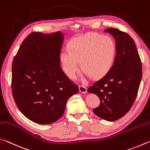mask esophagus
<instances>
[{"instance_id":"esophagus-1","label":"esophagus","mask_w":150,"mask_h":150,"mask_svg":"<svg viewBox=\"0 0 150 150\" xmlns=\"http://www.w3.org/2000/svg\"><path fill=\"white\" fill-rule=\"evenodd\" d=\"M79 90H80V93H86V92H87V88L83 85H80L79 86Z\"/></svg>"}]
</instances>
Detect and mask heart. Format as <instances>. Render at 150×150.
<instances>
[{"mask_svg":"<svg viewBox=\"0 0 150 150\" xmlns=\"http://www.w3.org/2000/svg\"><path fill=\"white\" fill-rule=\"evenodd\" d=\"M69 47H65L60 52V60L64 72L73 78L82 67L88 76L101 78L112 67L116 44L109 35L97 33H88L73 39Z\"/></svg>","mask_w":150,"mask_h":150,"instance_id":"heart-1","label":"heart"}]
</instances>
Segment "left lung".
Instances as JSON below:
<instances>
[{
    "mask_svg": "<svg viewBox=\"0 0 150 150\" xmlns=\"http://www.w3.org/2000/svg\"><path fill=\"white\" fill-rule=\"evenodd\" d=\"M105 31L114 37L116 56L112 67L104 76L88 89L100 99L93 111L108 121L120 119L129 111L137 96L142 76V62L134 41L127 33L116 28Z\"/></svg>",
    "mask_w": 150,
    "mask_h": 150,
    "instance_id": "left-lung-1",
    "label": "left lung"
}]
</instances>
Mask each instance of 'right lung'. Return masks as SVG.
Wrapping results in <instances>:
<instances>
[{
  "instance_id": "add662e5",
  "label": "right lung",
  "mask_w": 150,
  "mask_h": 150,
  "mask_svg": "<svg viewBox=\"0 0 150 150\" xmlns=\"http://www.w3.org/2000/svg\"><path fill=\"white\" fill-rule=\"evenodd\" d=\"M62 43L60 32H32L13 59L11 87L14 101L25 117L38 124L59 120L68 99L79 91L60 67Z\"/></svg>"
}]
</instances>
